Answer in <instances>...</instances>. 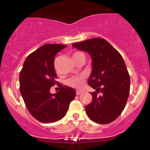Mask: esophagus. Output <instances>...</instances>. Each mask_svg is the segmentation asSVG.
I'll use <instances>...</instances> for the list:
<instances>
[{"label": "esophagus", "mask_w": 150, "mask_h": 150, "mask_svg": "<svg viewBox=\"0 0 150 150\" xmlns=\"http://www.w3.org/2000/svg\"><path fill=\"white\" fill-rule=\"evenodd\" d=\"M82 91H76V95H80V94L82 93Z\"/></svg>", "instance_id": "1"}]
</instances>
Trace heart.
<instances>
[{"label":"heart","instance_id":"obj_1","mask_svg":"<svg viewBox=\"0 0 150 150\" xmlns=\"http://www.w3.org/2000/svg\"><path fill=\"white\" fill-rule=\"evenodd\" d=\"M82 55H84L83 52H80V51H76V52H74L72 54L73 59H76L79 58V57L82 56ZM85 56V55H84ZM85 76L84 75H80L77 76H74L71 77L70 79H67L66 81H65V84L69 87L75 88V89H81L83 87L84 83H85Z\"/></svg>","mask_w":150,"mask_h":150}]
</instances>
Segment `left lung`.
<instances>
[{"label":"left lung","instance_id":"1","mask_svg":"<svg viewBox=\"0 0 150 150\" xmlns=\"http://www.w3.org/2000/svg\"><path fill=\"white\" fill-rule=\"evenodd\" d=\"M72 46L87 52L92 58L88 84L96 91L91 92L92 102L85 106L87 115L98 124L113 122L124 110L130 93V76L124 59L102 38L74 43Z\"/></svg>","mask_w":150,"mask_h":150}]
</instances>
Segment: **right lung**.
Listing matches in <instances>:
<instances>
[{"instance_id":"add662e5","label":"right lung","mask_w":150,"mask_h":150,"mask_svg":"<svg viewBox=\"0 0 150 150\" xmlns=\"http://www.w3.org/2000/svg\"><path fill=\"white\" fill-rule=\"evenodd\" d=\"M67 46L46 44L26 57L20 73V91L31 115L43 123L60 120L67 113L74 99V89L62 86L55 81L54 57ZM57 83L60 90L50 93L51 86Z\"/></svg>"}]
</instances>
